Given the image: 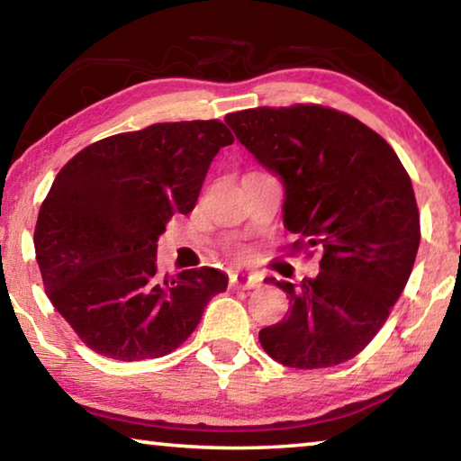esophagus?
Returning <instances> with one entry per match:
<instances>
[{
	"label": "esophagus",
	"instance_id": "esophagus-1",
	"mask_svg": "<svg viewBox=\"0 0 461 461\" xmlns=\"http://www.w3.org/2000/svg\"><path fill=\"white\" fill-rule=\"evenodd\" d=\"M231 285L236 286V288H254V286H258L260 285V278L258 276H254L252 272H246V270H236L231 275Z\"/></svg>",
	"mask_w": 461,
	"mask_h": 461
}]
</instances>
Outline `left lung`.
<instances>
[{
    "label": "left lung",
    "mask_w": 461,
    "mask_h": 461,
    "mask_svg": "<svg viewBox=\"0 0 461 461\" xmlns=\"http://www.w3.org/2000/svg\"><path fill=\"white\" fill-rule=\"evenodd\" d=\"M241 146L285 186L283 221L319 246V275L267 278L291 296L283 321L260 330L272 360L313 370L368 346L417 258L419 209L407 170L376 131L321 105L225 115Z\"/></svg>",
    "instance_id": "left-lung-1"
}]
</instances>
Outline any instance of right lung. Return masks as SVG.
I'll return each instance as SVG.
<instances>
[{
    "label": "right lung",
    "instance_id": "right-lung-1",
    "mask_svg": "<svg viewBox=\"0 0 461 461\" xmlns=\"http://www.w3.org/2000/svg\"><path fill=\"white\" fill-rule=\"evenodd\" d=\"M233 142L221 122L154 123L91 144L62 167L38 213L46 296L93 352L122 362L176 349L228 288L217 268L160 275L158 238L193 212L209 165Z\"/></svg>",
    "mask_w": 461,
    "mask_h": 461
}]
</instances>
